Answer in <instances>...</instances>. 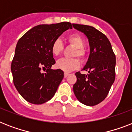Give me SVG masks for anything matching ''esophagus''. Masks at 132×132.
I'll return each instance as SVG.
<instances>
[{
	"mask_svg": "<svg viewBox=\"0 0 132 132\" xmlns=\"http://www.w3.org/2000/svg\"><path fill=\"white\" fill-rule=\"evenodd\" d=\"M68 75H69V74H68V73H67V72H65V73H64V77H65V78H66V77H67Z\"/></svg>",
	"mask_w": 132,
	"mask_h": 132,
	"instance_id": "esophagus-1",
	"label": "esophagus"
}]
</instances>
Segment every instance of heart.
Masks as SVG:
<instances>
[{"mask_svg":"<svg viewBox=\"0 0 132 132\" xmlns=\"http://www.w3.org/2000/svg\"><path fill=\"white\" fill-rule=\"evenodd\" d=\"M68 42L70 45L74 46V49L72 56H77L81 61L84 62L86 61L87 53L84 49L85 40L82 36L79 34H73L67 38ZM53 55L55 56L60 55L64 50V45L60 40L57 39L53 42L51 47ZM80 66V62L75 57L72 58H62L56 62V67L64 72H70L72 70H76Z\"/></svg>","mask_w":132,"mask_h":132,"instance_id":"obj_1","label":"heart"}]
</instances>
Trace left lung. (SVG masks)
<instances>
[{
  "instance_id": "8db88e82",
  "label": "left lung",
  "mask_w": 132,
  "mask_h": 132,
  "mask_svg": "<svg viewBox=\"0 0 132 132\" xmlns=\"http://www.w3.org/2000/svg\"><path fill=\"white\" fill-rule=\"evenodd\" d=\"M73 27L87 36L90 55L83 70L88 74L75 73L77 82L73 86L79 101L94 106L106 98L115 80L116 56L105 35L91 26L72 24Z\"/></svg>"
}]
</instances>
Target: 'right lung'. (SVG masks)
Masks as SVG:
<instances>
[{
    "label": "right lung",
    "mask_w": 132,
    "mask_h": 132,
    "mask_svg": "<svg viewBox=\"0 0 132 132\" xmlns=\"http://www.w3.org/2000/svg\"><path fill=\"white\" fill-rule=\"evenodd\" d=\"M72 24L63 22L40 24L28 31L20 38L11 62L13 81L20 94L33 104H42L53 98L64 78L60 69L53 70L55 64L51 47ZM47 68L45 73L42 69Z\"/></svg>",
    "instance_id": "1"
}]
</instances>
